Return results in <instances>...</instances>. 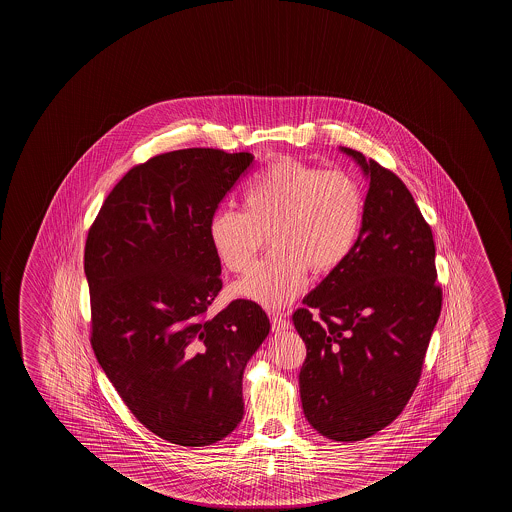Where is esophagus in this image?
Here are the masks:
<instances>
[{
    "instance_id": "esophagus-1",
    "label": "esophagus",
    "mask_w": 512,
    "mask_h": 512,
    "mask_svg": "<svg viewBox=\"0 0 512 512\" xmlns=\"http://www.w3.org/2000/svg\"><path fill=\"white\" fill-rule=\"evenodd\" d=\"M291 328V323H289V319L285 318L284 314H271V330L273 332H285V330H289Z\"/></svg>"
}]
</instances>
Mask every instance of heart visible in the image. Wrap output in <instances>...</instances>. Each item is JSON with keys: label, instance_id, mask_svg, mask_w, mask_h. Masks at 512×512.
<instances>
[{"label": "heart", "instance_id": "obj_1", "mask_svg": "<svg viewBox=\"0 0 512 512\" xmlns=\"http://www.w3.org/2000/svg\"><path fill=\"white\" fill-rule=\"evenodd\" d=\"M362 219L364 193L353 176L278 159L246 184L243 210L212 216L210 243L228 271L246 273L268 235L273 252L234 291L266 309H282L300 294L309 269L327 275L348 259Z\"/></svg>", "mask_w": 512, "mask_h": 512}]
</instances>
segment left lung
Here are the masks:
<instances>
[{
    "mask_svg": "<svg viewBox=\"0 0 512 512\" xmlns=\"http://www.w3.org/2000/svg\"><path fill=\"white\" fill-rule=\"evenodd\" d=\"M339 150L369 180L361 234L293 323L307 346L300 369L305 418L321 436L350 443L393 423L409 402L443 293L432 230L409 189L361 151Z\"/></svg>",
    "mask_w": 512,
    "mask_h": 512,
    "instance_id": "1",
    "label": "left lung"
}]
</instances>
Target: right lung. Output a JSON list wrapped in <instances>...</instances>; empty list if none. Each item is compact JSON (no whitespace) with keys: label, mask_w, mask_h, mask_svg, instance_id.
Here are the masks:
<instances>
[{"label":"right lung","mask_w":512,"mask_h":512,"mask_svg":"<svg viewBox=\"0 0 512 512\" xmlns=\"http://www.w3.org/2000/svg\"><path fill=\"white\" fill-rule=\"evenodd\" d=\"M252 162L212 148L157 155L119 180L87 235L94 355L135 418L169 443L234 432L244 368L269 334L248 300L207 318L223 285L210 219Z\"/></svg>","instance_id":"1"}]
</instances>
